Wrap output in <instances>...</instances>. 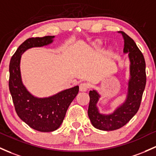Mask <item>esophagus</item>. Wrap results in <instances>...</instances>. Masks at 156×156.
I'll use <instances>...</instances> for the list:
<instances>
[{
    "label": "esophagus",
    "mask_w": 156,
    "mask_h": 156,
    "mask_svg": "<svg viewBox=\"0 0 156 156\" xmlns=\"http://www.w3.org/2000/svg\"><path fill=\"white\" fill-rule=\"evenodd\" d=\"M89 88H90V85L87 83H81L79 86V89L81 92L87 91Z\"/></svg>",
    "instance_id": "esophagus-1"
}]
</instances>
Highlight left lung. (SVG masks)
Here are the masks:
<instances>
[{"mask_svg": "<svg viewBox=\"0 0 156 156\" xmlns=\"http://www.w3.org/2000/svg\"><path fill=\"white\" fill-rule=\"evenodd\" d=\"M124 38V52L128 53L130 61V79L128 83L126 101L110 115L99 113L96 104L100 95L95 90L90 91L88 116L97 129L112 131L127 124L139 109L144 90L146 86V64L140 49L134 41L124 32H119Z\"/></svg>", "mask_w": 156, "mask_h": 156, "instance_id": "8db88e82", "label": "left lung"}]
</instances>
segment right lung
<instances>
[{
	"mask_svg": "<svg viewBox=\"0 0 156 156\" xmlns=\"http://www.w3.org/2000/svg\"><path fill=\"white\" fill-rule=\"evenodd\" d=\"M54 37H30L19 46L9 63V88L15 111L27 125L40 132H52L59 128L68 107L79 91V87L76 86L53 96L39 98L31 95L22 83L20 70L21 55L30 48L49 44Z\"/></svg>",
	"mask_w": 156,
	"mask_h": 156,
	"instance_id": "obj_1",
	"label": "right lung"
}]
</instances>
